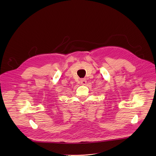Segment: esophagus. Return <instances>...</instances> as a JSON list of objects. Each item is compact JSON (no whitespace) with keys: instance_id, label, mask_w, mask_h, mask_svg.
Returning a JSON list of instances; mask_svg holds the SVG:
<instances>
[{"instance_id":"1","label":"esophagus","mask_w":156,"mask_h":156,"mask_svg":"<svg viewBox=\"0 0 156 156\" xmlns=\"http://www.w3.org/2000/svg\"><path fill=\"white\" fill-rule=\"evenodd\" d=\"M80 82L82 85H85L87 84V80L85 78H81L80 80Z\"/></svg>"}]
</instances>
